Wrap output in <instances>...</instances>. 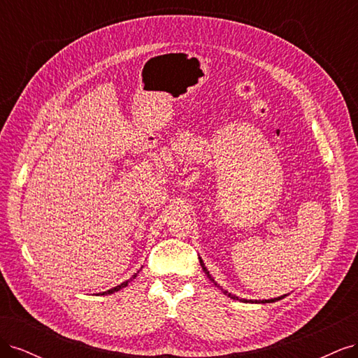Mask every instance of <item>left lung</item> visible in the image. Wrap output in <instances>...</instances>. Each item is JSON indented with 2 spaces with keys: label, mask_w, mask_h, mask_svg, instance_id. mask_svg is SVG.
<instances>
[{
  "label": "left lung",
  "mask_w": 358,
  "mask_h": 358,
  "mask_svg": "<svg viewBox=\"0 0 358 358\" xmlns=\"http://www.w3.org/2000/svg\"><path fill=\"white\" fill-rule=\"evenodd\" d=\"M199 259H200V264H201V267H203V272L208 275V278L212 280V282L218 287L225 296H229L230 299H233V300H239V301H243V303H273V301H278V300H280V299H284L287 294H284V296H280V297H275V299H268V300H248V299H241V297H237V296H234V294H231V292H229L227 289H224L222 287H220V284H216L215 282V279L210 276V273H209V270L206 268V266H204V263H203V259L199 257Z\"/></svg>",
  "instance_id": "8db88e82"
}]
</instances>
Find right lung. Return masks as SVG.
<instances>
[{
  "mask_svg": "<svg viewBox=\"0 0 358 358\" xmlns=\"http://www.w3.org/2000/svg\"><path fill=\"white\" fill-rule=\"evenodd\" d=\"M138 275V272L137 273H134L131 278H129L128 280H125V282H122V284H119V285H116V287H113V288H110V289H107V291H103V292H100L101 296H107V294H113V292H116V291H119V289H122V288H125L129 282H131L133 279H136V276Z\"/></svg>",
  "mask_w": 358,
  "mask_h": 358,
  "instance_id": "right-lung-1",
  "label": "right lung"
}]
</instances>
